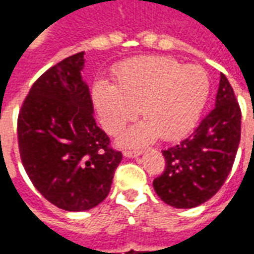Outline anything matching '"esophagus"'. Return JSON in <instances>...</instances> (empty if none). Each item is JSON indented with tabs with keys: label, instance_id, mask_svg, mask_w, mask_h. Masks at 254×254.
Returning <instances> with one entry per match:
<instances>
[{
	"label": "esophagus",
	"instance_id": "1",
	"mask_svg": "<svg viewBox=\"0 0 254 254\" xmlns=\"http://www.w3.org/2000/svg\"><path fill=\"white\" fill-rule=\"evenodd\" d=\"M138 155H141V151H129V149L124 151V156L127 158H137Z\"/></svg>",
	"mask_w": 254,
	"mask_h": 254
}]
</instances>
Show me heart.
I'll return each instance as SVG.
<instances>
[{"label":"heart","instance_id":"1","mask_svg":"<svg viewBox=\"0 0 254 254\" xmlns=\"http://www.w3.org/2000/svg\"><path fill=\"white\" fill-rule=\"evenodd\" d=\"M116 85L98 80L92 96L100 121L118 133L140 114V122L122 134L120 143L138 147L158 134L174 140L190 132L205 107L211 83L201 66L184 65L170 57H140L114 70Z\"/></svg>","mask_w":254,"mask_h":254}]
</instances>
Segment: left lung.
Masks as SVG:
<instances>
[{
  "mask_svg": "<svg viewBox=\"0 0 254 254\" xmlns=\"http://www.w3.org/2000/svg\"><path fill=\"white\" fill-rule=\"evenodd\" d=\"M240 140V105L222 73L215 109L189 137L162 151L166 167L154 180L156 194L176 208H193L209 200L230 174Z\"/></svg>",
  "mask_w": 254,
  "mask_h": 254,
  "instance_id": "left-lung-1",
  "label": "left lung"
}]
</instances>
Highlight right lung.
Returning a JSON list of instances; mask_svg holds the SVG:
<instances>
[{
    "label": "right lung",
    "mask_w": 254,
    "mask_h": 254,
    "mask_svg": "<svg viewBox=\"0 0 254 254\" xmlns=\"http://www.w3.org/2000/svg\"><path fill=\"white\" fill-rule=\"evenodd\" d=\"M83 67L81 52L46 70L31 87L17 118L27 176L47 201L73 212L105 200L122 160L95 122Z\"/></svg>",
    "instance_id": "obj_1"
}]
</instances>
